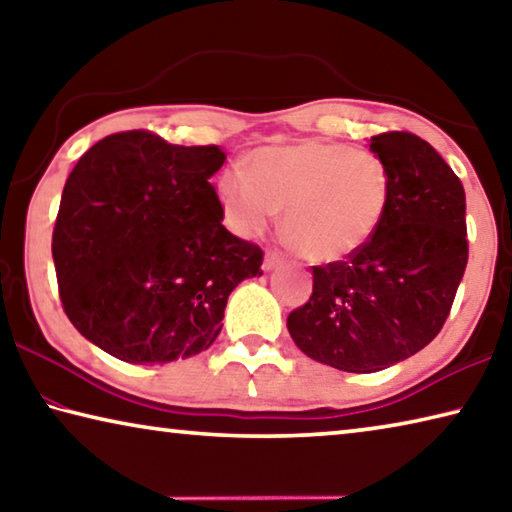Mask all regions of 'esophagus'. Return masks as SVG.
<instances>
[{
    "label": "esophagus",
    "instance_id": "esophagus-1",
    "mask_svg": "<svg viewBox=\"0 0 512 512\" xmlns=\"http://www.w3.org/2000/svg\"><path fill=\"white\" fill-rule=\"evenodd\" d=\"M280 264H282V257H280V253H275V250H266V255H264V264H262L264 271H273V268H277Z\"/></svg>",
    "mask_w": 512,
    "mask_h": 512
}]
</instances>
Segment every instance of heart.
I'll return each instance as SVG.
<instances>
[{
  "mask_svg": "<svg viewBox=\"0 0 512 512\" xmlns=\"http://www.w3.org/2000/svg\"><path fill=\"white\" fill-rule=\"evenodd\" d=\"M223 219L257 237L282 210L289 244L311 262H334L368 244L391 201V173L368 149L302 140L264 146L216 185Z\"/></svg>",
  "mask_w": 512,
  "mask_h": 512,
  "instance_id": "b5f03b06",
  "label": "heart"
}]
</instances>
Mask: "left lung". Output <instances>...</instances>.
Instances as JSON below:
<instances>
[{
    "label": "left lung",
    "mask_w": 512,
    "mask_h": 512,
    "mask_svg": "<svg viewBox=\"0 0 512 512\" xmlns=\"http://www.w3.org/2000/svg\"><path fill=\"white\" fill-rule=\"evenodd\" d=\"M370 151L391 173V201L368 244L311 266L314 291L287 318L307 357L377 372L436 339L467 266L465 189L422 137L388 131Z\"/></svg>",
    "instance_id": "obj_1"
}]
</instances>
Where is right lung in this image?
Wrapping results in <instances>:
<instances>
[{
    "mask_svg": "<svg viewBox=\"0 0 512 512\" xmlns=\"http://www.w3.org/2000/svg\"><path fill=\"white\" fill-rule=\"evenodd\" d=\"M219 146H178L151 131L103 137L60 198L51 255L67 318L126 363L207 350L228 296L262 275L257 244L225 230L210 178Z\"/></svg>",
    "mask_w": 512,
    "mask_h": 512,
    "instance_id": "add662e5",
    "label": "right lung"
}]
</instances>
